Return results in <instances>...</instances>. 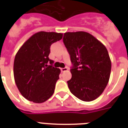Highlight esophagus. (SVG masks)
I'll return each mask as SVG.
<instances>
[{
	"label": "esophagus",
	"instance_id": "esophagus-1",
	"mask_svg": "<svg viewBox=\"0 0 128 128\" xmlns=\"http://www.w3.org/2000/svg\"><path fill=\"white\" fill-rule=\"evenodd\" d=\"M61 70H62V72H65V71H67L68 70V68L67 67L62 68H61Z\"/></svg>",
	"mask_w": 128,
	"mask_h": 128
}]
</instances>
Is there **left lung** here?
<instances>
[{"mask_svg": "<svg viewBox=\"0 0 128 128\" xmlns=\"http://www.w3.org/2000/svg\"><path fill=\"white\" fill-rule=\"evenodd\" d=\"M63 40L72 63V78L67 81L70 91L83 101L95 100L110 76L112 63L106 47L84 31L65 32Z\"/></svg>", "mask_w": 128, "mask_h": 128, "instance_id": "left-lung-1", "label": "left lung"}]
</instances>
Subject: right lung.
<instances>
[{
  "label": "right lung",
  "instance_id": "right-lung-1",
  "mask_svg": "<svg viewBox=\"0 0 128 128\" xmlns=\"http://www.w3.org/2000/svg\"><path fill=\"white\" fill-rule=\"evenodd\" d=\"M63 34L36 32L22 45L16 54L13 66L15 83L20 94L28 100L42 103L54 92L60 69L52 66L48 58L52 44L60 40ZM49 62L50 66L46 64Z\"/></svg>",
  "mask_w": 128,
  "mask_h": 128
}]
</instances>
